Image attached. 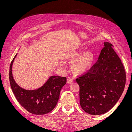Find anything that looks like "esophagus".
<instances>
[{
	"label": "esophagus",
	"mask_w": 132,
	"mask_h": 132,
	"mask_svg": "<svg viewBox=\"0 0 132 132\" xmlns=\"http://www.w3.org/2000/svg\"><path fill=\"white\" fill-rule=\"evenodd\" d=\"M73 82V80L70 78H67V82L68 84H71Z\"/></svg>",
	"instance_id": "obj_1"
}]
</instances>
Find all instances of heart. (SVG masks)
<instances>
[{
	"mask_svg": "<svg viewBox=\"0 0 132 132\" xmlns=\"http://www.w3.org/2000/svg\"><path fill=\"white\" fill-rule=\"evenodd\" d=\"M80 51H74L69 53L66 56L68 59H76L73 64L74 70L78 73H82L88 70L93 65L94 61L93 55L90 52H86L82 55Z\"/></svg>",
	"mask_w": 132,
	"mask_h": 132,
	"instance_id": "b5f03b06",
	"label": "heart"
}]
</instances>
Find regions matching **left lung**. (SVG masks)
<instances>
[{
	"mask_svg": "<svg viewBox=\"0 0 132 132\" xmlns=\"http://www.w3.org/2000/svg\"><path fill=\"white\" fill-rule=\"evenodd\" d=\"M97 62L76 81L80 87V104L92 115L104 114L117 102L125 89V68L109 42H104Z\"/></svg>",
	"mask_w": 132,
	"mask_h": 132,
	"instance_id": "8db88e82",
	"label": "left lung"
}]
</instances>
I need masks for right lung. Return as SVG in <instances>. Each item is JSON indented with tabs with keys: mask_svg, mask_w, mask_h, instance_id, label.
<instances>
[{
	"mask_svg": "<svg viewBox=\"0 0 132 132\" xmlns=\"http://www.w3.org/2000/svg\"><path fill=\"white\" fill-rule=\"evenodd\" d=\"M11 61L9 70L11 88L18 101L29 112L35 114H45L50 112L57 105L60 92L67 82L66 77L52 76L42 87L36 90H27L15 82L12 74Z\"/></svg>",
	"mask_w": 132,
	"mask_h": 132,
	"instance_id": "1",
	"label": "right lung"
}]
</instances>
